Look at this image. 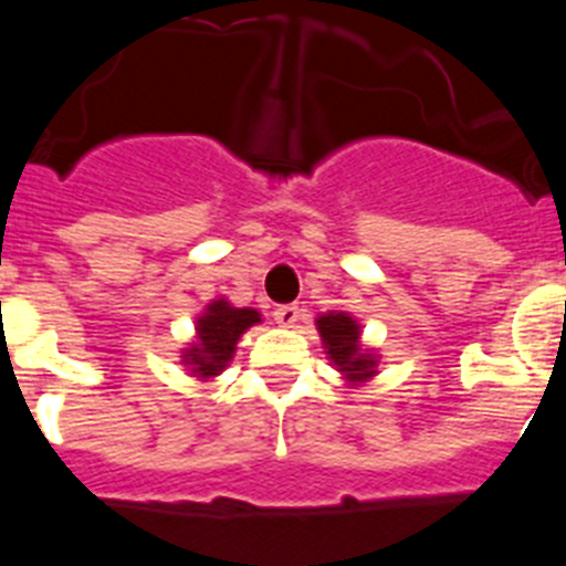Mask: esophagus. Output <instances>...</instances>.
Wrapping results in <instances>:
<instances>
[{
    "label": "esophagus",
    "instance_id": "obj_1",
    "mask_svg": "<svg viewBox=\"0 0 566 566\" xmlns=\"http://www.w3.org/2000/svg\"><path fill=\"white\" fill-rule=\"evenodd\" d=\"M300 319V308L297 306H277L274 308V323L283 328H294Z\"/></svg>",
    "mask_w": 566,
    "mask_h": 566
}]
</instances>
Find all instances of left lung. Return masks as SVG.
<instances>
[{
  "label": "left lung",
  "instance_id": "obj_1",
  "mask_svg": "<svg viewBox=\"0 0 566 566\" xmlns=\"http://www.w3.org/2000/svg\"><path fill=\"white\" fill-rule=\"evenodd\" d=\"M317 332L323 339V348H326V357L332 359V365L343 374V379L348 385H363L368 379L377 377L379 368V354L374 348H365L363 339H359V319L352 317L348 312H326L319 314Z\"/></svg>",
  "mask_w": 566,
  "mask_h": 566
}]
</instances>
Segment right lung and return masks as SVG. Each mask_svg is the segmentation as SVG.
Instances as JSON below:
<instances>
[{"mask_svg":"<svg viewBox=\"0 0 566 566\" xmlns=\"http://www.w3.org/2000/svg\"><path fill=\"white\" fill-rule=\"evenodd\" d=\"M260 323L258 308H238L227 297L207 303L195 319V337L187 348H181V365L189 377L209 382L223 374L234 357L238 339Z\"/></svg>","mask_w":566,"mask_h":566,"instance_id":"1","label":"right lung"}]
</instances>
